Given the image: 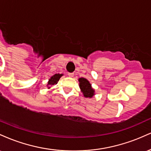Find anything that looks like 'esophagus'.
Masks as SVG:
<instances>
[{
	"label": "esophagus",
	"instance_id": "esophagus-1",
	"mask_svg": "<svg viewBox=\"0 0 151 151\" xmlns=\"http://www.w3.org/2000/svg\"><path fill=\"white\" fill-rule=\"evenodd\" d=\"M69 77H74V73H68Z\"/></svg>",
	"mask_w": 151,
	"mask_h": 151
}]
</instances>
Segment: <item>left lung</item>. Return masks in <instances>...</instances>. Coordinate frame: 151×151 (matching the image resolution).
<instances>
[{"instance_id": "1", "label": "left lung", "mask_w": 151, "mask_h": 151, "mask_svg": "<svg viewBox=\"0 0 151 151\" xmlns=\"http://www.w3.org/2000/svg\"><path fill=\"white\" fill-rule=\"evenodd\" d=\"M79 87L81 91L86 98H92L94 96V89L91 87V84L85 78L81 77L79 79Z\"/></svg>"}]
</instances>
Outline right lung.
Wrapping results in <instances>:
<instances>
[{"label":"right lung","mask_w":151,"mask_h":151,"mask_svg":"<svg viewBox=\"0 0 151 151\" xmlns=\"http://www.w3.org/2000/svg\"><path fill=\"white\" fill-rule=\"evenodd\" d=\"M63 75L62 74H55V75H53L52 77H50V79H49V81H48V83H47V87L48 89H50V85H54V84H58V81L60 80V79L61 78L62 76Z\"/></svg>","instance_id":"obj_1"}]
</instances>
